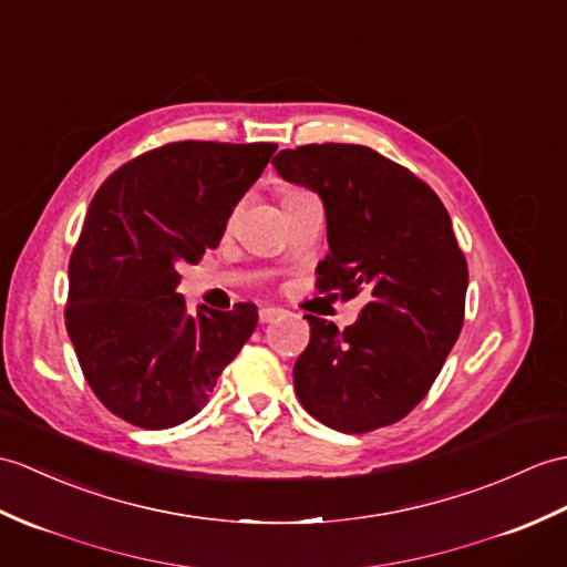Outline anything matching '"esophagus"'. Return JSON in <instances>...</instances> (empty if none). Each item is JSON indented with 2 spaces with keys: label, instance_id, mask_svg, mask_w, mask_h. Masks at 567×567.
Masks as SVG:
<instances>
[{
  "label": "esophagus",
  "instance_id": "esophagus-1",
  "mask_svg": "<svg viewBox=\"0 0 567 567\" xmlns=\"http://www.w3.org/2000/svg\"><path fill=\"white\" fill-rule=\"evenodd\" d=\"M285 311L282 309H278V307H262L260 311H258V319H260V323H270V321H275L278 319V316H282Z\"/></svg>",
  "mask_w": 567,
  "mask_h": 567
}]
</instances>
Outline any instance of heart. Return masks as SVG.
<instances>
[{"instance_id":"b5f03b06","label":"heart","mask_w":567,"mask_h":567,"mask_svg":"<svg viewBox=\"0 0 567 567\" xmlns=\"http://www.w3.org/2000/svg\"><path fill=\"white\" fill-rule=\"evenodd\" d=\"M297 193H305V190H297V188H287V190H282V200H285V197H289V195H297Z\"/></svg>"}]
</instances>
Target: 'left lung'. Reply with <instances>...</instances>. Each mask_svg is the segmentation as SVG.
Segmentation results:
<instances>
[{
  "instance_id": "obj_1",
  "label": "left lung",
  "mask_w": 567,
  "mask_h": 567,
  "mask_svg": "<svg viewBox=\"0 0 567 567\" xmlns=\"http://www.w3.org/2000/svg\"><path fill=\"white\" fill-rule=\"evenodd\" d=\"M272 164L323 200L331 254L316 268L319 292L367 295L346 331L307 316L297 399L346 434L399 423L427 396L464 326L468 266L450 213L413 171L362 144H305Z\"/></svg>"
}]
</instances>
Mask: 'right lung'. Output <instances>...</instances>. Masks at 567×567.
I'll return each mask as SVG.
<instances>
[{
    "mask_svg": "<svg viewBox=\"0 0 567 567\" xmlns=\"http://www.w3.org/2000/svg\"><path fill=\"white\" fill-rule=\"evenodd\" d=\"M275 150L272 142H171L113 171L91 200L70 256L64 326L91 391L125 423H186L251 338V301L188 313L176 292L178 266L217 248Z\"/></svg>",
    "mask_w": 567,
    "mask_h": 567,
    "instance_id": "right-lung-1",
    "label": "right lung"
}]
</instances>
